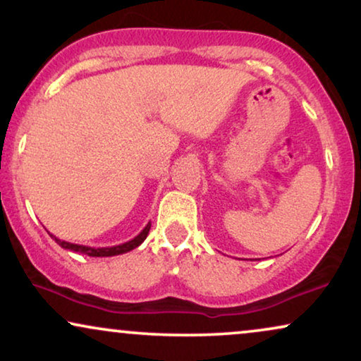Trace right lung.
Here are the masks:
<instances>
[{"instance_id": "1", "label": "right lung", "mask_w": 361, "mask_h": 361, "mask_svg": "<svg viewBox=\"0 0 361 361\" xmlns=\"http://www.w3.org/2000/svg\"><path fill=\"white\" fill-rule=\"evenodd\" d=\"M149 228H151V224H147L142 231L135 238L126 241V243H121V245H116V246H106V248H92V246H85V245H75V243H68V241H63V240H59L57 236H54L52 233H49L52 236L54 240H56L57 245H61L63 250H71V251H75V253H82V255H87V256H93V258H105V256H116V255H123V253H128V251L135 250L140 246L142 241L146 240L147 233H149Z\"/></svg>"}]
</instances>
